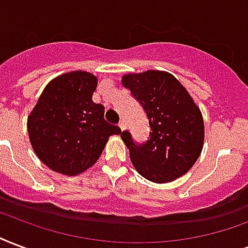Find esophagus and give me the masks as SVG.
Listing matches in <instances>:
<instances>
[{
  "instance_id": "34e87169",
  "label": "esophagus",
  "mask_w": 248,
  "mask_h": 248,
  "mask_svg": "<svg viewBox=\"0 0 248 248\" xmlns=\"http://www.w3.org/2000/svg\"><path fill=\"white\" fill-rule=\"evenodd\" d=\"M118 127H120L121 130H124V128H126V124H124V121H120V122H118Z\"/></svg>"
}]
</instances>
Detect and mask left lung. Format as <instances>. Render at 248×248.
I'll return each instance as SVG.
<instances>
[{
	"label": "left lung",
	"mask_w": 248,
	"mask_h": 248,
	"mask_svg": "<svg viewBox=\"0 0 248 248\" xmlns=\"http://www.w3.org/2000/svg\"><path fill=\"white\" fill-rule=\"evenodd\" d=\"M122 84L141 105L151 128L144 143H137L127 130L121 132L132 165L156 183L187 173L203 148L204 124L186 88L171 74L155 70L127 74Z\"/></svg>",
	"instance_id": "8db88e82"
}]
</instances>
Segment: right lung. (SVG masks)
<instances>
[{
	"mask_svg": "<svg viewBox=\"0 0 248 248\" xmlns=\"http://www.w3.org/2000/svg\"><path fill=\"white\" fill-rule=\"evenodd\" d=\"M97 78L73 71L53 79L28 117L30 141L52 170L77 175L97 161L108 138L121 130L104 120V105L92 101Z\"/></svg>",
	"mask_w": 248,
	"mask_h": 248,
	"instance_id": "right-lung-1",
	"label": "right lung"
}]
</instances>
